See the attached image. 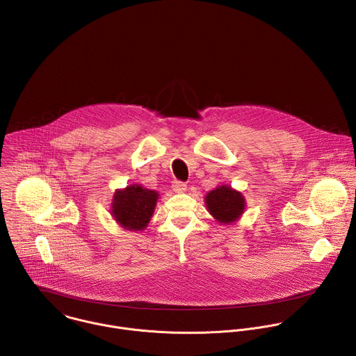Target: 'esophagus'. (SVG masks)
<instances>
[{"instance_id":"34e87169","label":"esophagus","mask_w":356,"mask_h":356,"mask_svg":"<svg viewBox=\"0 0 356 356\" xmlns=\"http://www.w3.org/2000/svg\"><path fill=\"white\" fill-rule=\"evenodd\" d=\"M173 191H176V193H184L186 190H187V184L186 183H183V181H179V180H175L173 181Z\"/></svg>"}]
</instances>
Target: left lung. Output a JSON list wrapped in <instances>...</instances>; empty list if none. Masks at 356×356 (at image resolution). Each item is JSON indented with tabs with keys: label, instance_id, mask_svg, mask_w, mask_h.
Segmentation results:
<instances>
[{
	"label": "left lung",
	"instance_id": "left-lung-1",
	"mask_svg": "<svg viewBox=\"0 0 356 356\" xmlns=\"http://www.w3.org/2000/svg\"><path fill=\"white\" fill-rule=\"evenodd\" d=\"M209 213L221 224H231L243 213L246 202L243 195L229 186H218L205 197Z\"/></svg>",
	"mask_w": 356,
	"mask_h": 356
}]
</instances>
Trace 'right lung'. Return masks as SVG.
Returning <instances> with one entry per match:
<instances>
[{"instance_id": "obj_1", "label": "right lung", "mask_w": 356, "mask_h": 356, "mask_svg": "<svg viewBox=\"0 0 356 356\" xmlns=\"http://www.w3.org/2000/svg\"><path fill=\"white\" fill-rule=\"evenodd\" d=\"M158 201V193L140 184L117 190L111 204V214L125 229L142 231L152 217Z\"/></svg>"}]
</instances>
